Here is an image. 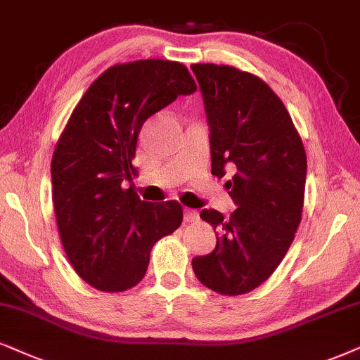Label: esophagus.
Here are the masks:
<instances>
[{
    "mask_svg": "<svg viewBox=\"0 0 360 360\" xmlns=\"http://www.w3.org/2000/svg\"><path fill=\"white\" fill-rule=\"evenodd\" d=\"M198 217H199L198 211H194V209H189V207L184 209V221L186 222H194Z\"/></svg>",
    "mask_w": 360,
    "mask_h": 360,
    "instance_id": "esophagus-1",
    "label": "esophagus"
}]
</instances>
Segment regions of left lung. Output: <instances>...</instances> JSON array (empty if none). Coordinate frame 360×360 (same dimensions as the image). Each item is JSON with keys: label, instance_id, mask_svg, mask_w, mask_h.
Segmentation results:
<instances>
[{"label": "left lung", "instance_id": "1", "mask_svg": "<svg viewBox=\"0 0 360 360\" xmlns=\"http://www.w3.org/2000/svg\"><path fill=\"white\" fill-rule=\"evenodd\" d=\"M209 126L212 174L222 177L238 207L229 217L202 209L216 248L193 259L194 274L224 295L261 285L279 266L302 216L307 159L284 103L251 72L193 65Z\"/></svg>", "mask_w": 360, "mask_h": 360}]
</instances>
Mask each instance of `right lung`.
I'll return each mask as SVG.
<instances>
[{"label": "right lung", "instance_id": "1", "mask_svg": "<svg viewBox=\"0 0 360 360\" xmlns=\"http://www.w3.org/2000/svg\"><path fill=\"white\" fill-rule=\"evenodd\" d=\"M194 91L181 63L143 59L104 71L72 111L53 154V204L66 256L93 288H134L153 245L183 222L177 201H141L122 184L144 121Z\"/></svg>", "mask_w": 360, "mask_h": 360}]
</instances>
